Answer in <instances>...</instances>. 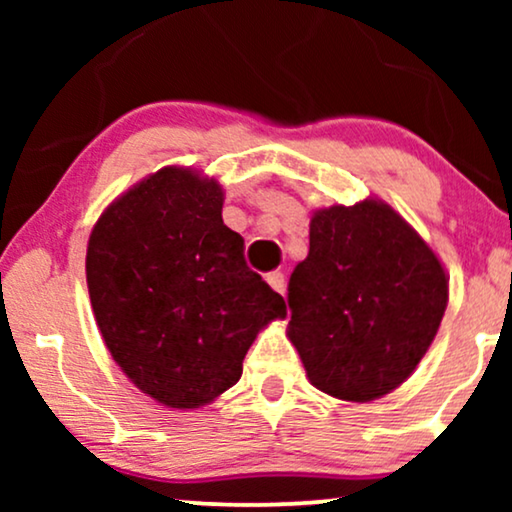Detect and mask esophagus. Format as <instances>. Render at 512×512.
Listing matches in <instances>:
<instances>
[{
	"instance_id": "1",
	"label": "esophagus",
	"mask_w": 512,
	"mask_h": 512,
	"mask_svg": "<svg viewBox=\"0 0 512 512\" xmlns=\"http://www.w3.org/2000/svg\"><path fill=\"white\" fill-rule=\"evenodd\" d=\"M265 279H268V284H270L272 289H275L277 293H284V291H286V279H284L282 272H270V275L265 277Z\"/></svg>"
}]
</instances>
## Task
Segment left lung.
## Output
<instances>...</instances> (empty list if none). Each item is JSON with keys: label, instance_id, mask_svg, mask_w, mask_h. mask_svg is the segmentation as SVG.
Here are the masks:
<instances>
[{"label": "left lung", "instance_id": "1", "mask_svg": "<svg viewBox=\"0 0 512 512\" xmlns=\"http://www.w3.org/2000/svg\"><path fill=\"white\" fill-rule=\"evenodd\" d=\"M289 338L314 387L373 401L403 384L436 338L447 277L429 244L384 202L319 209L289 279Z\"/></svg>", "mask_w": 512, "mask_h": 512}]
</instances>
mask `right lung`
<instances>
[{"label": "right lung", "mask_w": 512, "mask_h": 512, "mask_svg": "<svg viewBox=\"0 0 512 512\" xmlns=\"http://www.w3.org/2000/svg\"><path fill=\"white\" fill-rule=\"evenodd\" d=\"M221 207L214 179L163 167L109 205L88 240L104 345L167 408H200L233 387L256 333L286 314Z\"/></svg>", "instance_id": "right-lung-1"}]
</instances>
